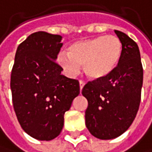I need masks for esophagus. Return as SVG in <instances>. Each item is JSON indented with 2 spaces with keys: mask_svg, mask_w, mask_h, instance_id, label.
<instances>
[{
  "mask_svg": "<svg viewBox=\"0 0 152 152\" xmlns=\"http://www.w3.org/2000/svg\"><path fill=\"white\" fill-rule=\"evenodd\" d=\"M86 85V83L84 82V81H82V80H80L79 81V87H80V90H82V88H84V86Z\"/></svg>",
  "mask_w": 152,
  "mask_h": 152,
  "instance_id": "esophagus-1",
  "label": "esophagus"
}]
</instances>
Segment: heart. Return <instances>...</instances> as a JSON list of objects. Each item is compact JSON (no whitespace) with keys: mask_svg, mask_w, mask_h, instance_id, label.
<instances>
[{"mask_svg":"<svg viewBox=\"0 0 152 152\" xmlns=\"http://www.w3.org/2000/svg\"><path fill=\"white\" fill-rule=\"evenodd\" d=\"M122 43L115 36L99 37L74 42L57 57V63L68 75H75L80 67L90 79H102L109 75L120 61Z\"/></svg>","mask_w":152,"mask_h":152,"instance_id":"obj_1","label":"heart"}]
</instances>
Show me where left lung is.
<instances>
[{
	"instance_id": "obj_1",
	"label": "left lung",
	"mask_w": 152,
	"mask_h": 152,
	"mask_svg": "<svg viewBox=\"0 0 152 152\" xmlns=\"http://www.w3.org/2000/svg\"><path fill=\"white\" fill-rule=\"evenodd\" d=\"M122 43V55L106 77L88 82L82 95L88 99L86 126L99 139H113L129 128L138 111L143 84V68L137 43L114 30Z\"/></svg>"
}]
</instances>
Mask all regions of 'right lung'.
I'll return each mask as SVG.
<instances>
[{"label": "right lung", "mask_w": 152, "mask_h": 152, "mask_svg": "<svg viewBox=\"0 0 152 152\" xmlns=\"http://www.w3.org/2000/svg\"><path fill=\"white\" fill-rule=\"evenodd\" d=\"M62 36L44 31L28 36L16 50L11 74L14 109L26 134L51 140L61 133L64 115L79 94V82L61 73L55 63Z\"/></svg>", "instance_id": "obj_1"}]
</instances>
